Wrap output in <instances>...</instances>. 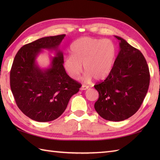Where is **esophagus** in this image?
Returning <instances> with one entry per match:
<instances>
[{"instance_id":"34e87169","label":"esophagus","mask_w":160,"mask_h":160,"mask_svg":"<svg viewBox=\"0 0 160 160\" xmlns=\"http://www.w3.org/2000/svg\"><path fill=\"white\" fill-rule=\"evenodd\" d=\"M88 89H89V87L87 85H84V84L83 85H82V87H81V88H80L81 90H87Z\"/></svg>"}]
</instances>
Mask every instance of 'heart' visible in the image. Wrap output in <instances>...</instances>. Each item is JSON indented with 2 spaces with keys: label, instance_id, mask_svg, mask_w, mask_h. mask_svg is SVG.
<instances>
[{
  "label": "heart",
  "instance_id": "heart-1",
  "mask_svg": "<svg viewBox=\"0 0 160 160\" xmlns=\"http://www.w3.org/2000/svg\"><path fill=\"white\" fill-rule=\"evenodd\" d=\"M71 54L64 60V67L68 75L77 79L86 71L84 79L87 82L94 78L103 80L111 72L116 57V47L110 39L80 38L71 44Z\"/></svg>",
  "mask_w": 160,
  "mask_h": 160
}]
</instances>
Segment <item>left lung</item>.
I'll return each mask as SVG.
<instances>
[{
	"label": "left lung",
	"mask_w": 160,
	"mask_h": 160,
	"mask_svg": "<svg viewBox=\"0 0 160 160\" xmlns=\"http://www.w3.org/2000/svg\"><path fill=\"white\" fill-rule=\"evenodd\" d=\"M115 37L120 50L111 73L94 86L99 93L94 108L105 120L119 122L140 108L148 89L150 73L143 54L121 37Z\"/></svg>",
	"instance_id": "obj_1"
}]
</instances>
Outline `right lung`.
<instances>
[{"label": "right lung", "mask_w": 160, "mask_h": 160, "mask_svg": "<svg viewBox=\"0 0 160 160\" xmlns=\"http://www.w3.org/2000/svg\"><path fill=\"white\" fill-rule=\"evenodd\" d=\"M65 34L47 36L27 44L19 49L10 71V87L17 106L37 122L56 120L65 111L71 96L81 84L67 74L63 53L59 49ZM43 49L55 51L49 68L42 69L36 62Z\"/></svg>", "instance_id": "obj_1"}]
</instances>
